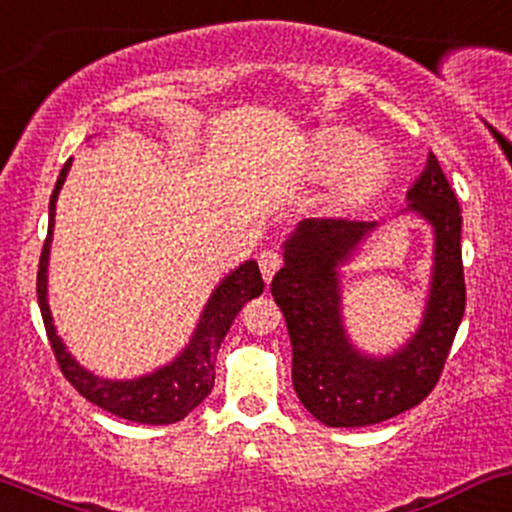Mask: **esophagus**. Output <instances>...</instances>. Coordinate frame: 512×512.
Returning a JSON list of instances; mask_svg holds the SVG:
<instances>
[{
    "label": "esophagus",
    "instance_id": "obj_1",
    "mask_svg": "<svg viewBox=\"0 0 512 512\" xmlns=\"http://www.w3.org/2000/svg\"><path fill=\"white\" fill-rule=\"evenodd\" d=\"M257 262H260V269H262V277H265V282H272V277L277 274V269L282 267V255H279V252H274V250H265V252H260Z\"/></svg>",
    "mask_w": 512,
    "mask_h": 512
}]
</instances>
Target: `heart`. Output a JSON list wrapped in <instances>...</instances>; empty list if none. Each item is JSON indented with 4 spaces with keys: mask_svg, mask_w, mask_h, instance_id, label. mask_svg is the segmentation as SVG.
<instances>
[{
    "mask_svg": "<svg viewBox=\"0 0 512 512\" xmlns=\"http://www.w3.org/2000/svg\"><path fill=\"white\" fill-rule=\"evenodd\" d=\"M350 131H330L320 136L308 157V172L318 179H333L330 204L350 206L372 194L389 172V157L374 143H356Z\"/></svg>",
    "mask_w": 512,
    "mask_h": 512,
    "instance_id": "1",
    "label": "heart"
}]
</instances>
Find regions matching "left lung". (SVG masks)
<instances>
[{"label":"left lung","mask_w":512,"mask_h":512,"mask_svg":"<svg viewBox=\"0 0 512 512\" xmlns=\"http://www.w3.org/2000/svg\"><path fill=\"white\" fill-rule=\"evenodd\" d=\"M406 211L435 230L423 320L393 355H367L342 323L340 267L376 221L306 218L284 243L272 296L291 338V381L299 401L328 428H364L411 411L435 389L462 323V209L435 155L406 194Z\"/></svg>","instance_id":"obj_1"}]
</instances>
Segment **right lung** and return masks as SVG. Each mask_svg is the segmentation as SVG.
Listing matches in <instances>:
<instances>
[{
  "instance_id": "1",
  "label": "right lung",
  "mask_w": 512,
  "mask_h": 512,
  "mask_svg": "<svg viewBox=\"0 0 512 512\" xmlns=\"http://www.w3.org/2000/svg\"><path fill=\"white\" fill-rule=\"evenodd\" d=\"M72 167V157L65 162L60 170L58 182H55L53 196H50L48 206V235L41 250V262H38V279H36V294L38 306H41L43 323H46V333L53 347L55 359L60 364V372L65 379L75 386L77 391L87 398L94 406L104 408V411L119 415L131 423L145 425H170L177 420L187 418L189 413L209 396L213 389V379H216V355L221 347L223 338L228 335L230 325L235 316L247 301L262 294L265 282H262L260 267L255 260H247L238 269L228 274L221 284L213 289L209 303H206L204 313H201L199 325H196L192 340L184 347L182 355H177L170 364L155 369V372L138 376V379H101V376L87 372L70 352L65 350L63 340H60L58 330L53 325L48 306V260H50V243H53V226H55V204H58V194L63 189V182Z\"/></svg>"
}]
</instances>
